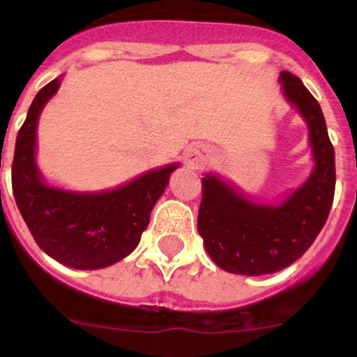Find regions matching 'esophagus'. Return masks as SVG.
<instances>
[{
    "mask_svg": "<svg viewBox=\"0 0 357 357\" xmlns=\"http://www.w3.org/2000/svg\"><path fill=\"white\" fill-rule=\"evenodd\" d=\"M185 159H187V165H189V167L202 168L207 162V151L204 150V148H200V146H195V148H190V150L187 151Z\"/></svg>",
    "mask_w": 357,
    "mask_h": 357,
    "instance_id": "obj_1",
    "label": "esophagus"
}]
</instances>
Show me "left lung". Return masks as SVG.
I'll use <instances>...</instances> for the list:
<instances>
[{
  "label": "left lung",
  "mask_w": 357,
  "mask_h": 357,
  "mask_svg": "<svg viewBox=\"0 0 357 357\" xmlns=\"http://www.w3.org/2000/svg\"><path fill=\"white\" fill-rule=\"evenodd\" d=\"M283 94L310 128L315 170L280 206L246 200L222 179H202L198 234L207 254L231 274L261 276L293 265L326 224L335 192V151L313 94L291 72H282Z\"/></svg>",
  "instance_id": "left-lung-1"
}]
</instances>
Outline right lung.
<instances>
[{"label":"right lung","mask_w":357,"mask_h":357,"mask_svg":"<svg viewBox=\"0 0 357 357\" xmlns=\"http://www.w3.org/2000/svg\"><path fill=\"white\" fill-rule=\"evenodd\" d=\"M61 81L42 86L16 137L13 192L36 244L59 263L81 271L114 265L137 248L150 213L178 165L150 170L105 192H70L44 183L35 162L36 122Z\"/></svg>","instance_id":"add662e5"}]
</instances>
